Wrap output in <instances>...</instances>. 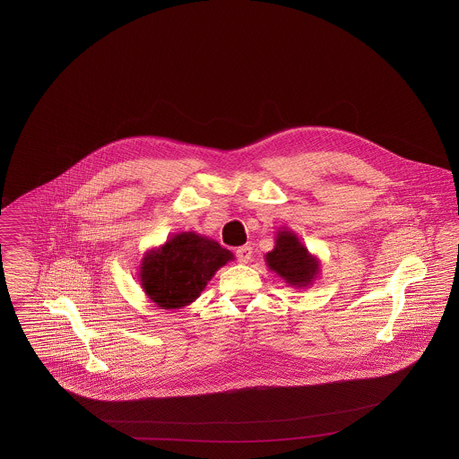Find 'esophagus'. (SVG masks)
<instances>
[{"label":"esophagus","mask_w":459,"mask_h":459,"mask_svg":"<svg viewBox=\"0 0 459 459\" xmlns=\"http://www.w3.org/2000/svg\"><path fill=\"white\" fill-rule=\"evenodd\" d=\"M236 256H238V262L242 263V264L249 263L251 256H253V247L251 246H240L236 251Z\"/></svg>","instance_id":"1"}]
</instances>
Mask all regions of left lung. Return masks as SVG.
I'll list each match as a JSON object with an SVG mask.
<instances>
[{
    "instance_id": "left-lung-1",
    "label": "left lung",
    "mask_w": 459,
    "mask_h": 459,
    "mask_svg": "<svg viewBox=\"0 0 459 459\" xmlns=\"http://www.w3.org/2000/svg\"><path fill=\"white\" fill-rule=\"evenodd\" d=\"M266 266L275 272L287 285L306 289L320 275V260L307 251L298 234L290 229H279L275 247L264 255Z\"/></svg>"
}]
</instances>
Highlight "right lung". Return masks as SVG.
I'll use <instances>...</instances> for the list:
<instances>
[{"label":"right lung","mask_w":459,"mask_h":459,"mask_svg":"<svg viewBox=\"0 0 459 459\" xmlns=\"http://www.w3.org/2000/svg\"><path fill=\"white\" fill-rule=\"evenodd\" d=\"M232 260L234 255L217 240L178 232L144 253L139 284L158 307L178 309L195 303L212 277Z\"/></svg>","instance_id":"right-lung-1"}]
</instances>
